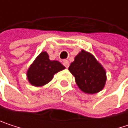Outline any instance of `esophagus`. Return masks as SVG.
<instances>
[{
  "label": "esophagus",
  "instance_id": "obj_1",
  "mask_svg": "<svg viewBox=\"0 0 128 128\" xmlns=\"http://www.w3.org/2000/svg\"><path fill=\"white\" fill-rule=\"evenodd\" d=\"M63 65H64L66 68H68L69 66H70V63H69V62L67 60H64L63 61Z\"/></svg>",
  "mask_w": 128,
  "mask_h": 128
}]
</instances>
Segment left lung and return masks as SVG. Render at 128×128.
Instances as JSON below:
<instances>
[{
  "mask_svg": "<svg viewBox=\"0 0 128 128\" xmlns=\"http://www.w3.org/2000/svg\"><path fill=\"white\" fill-rule=\"evenodd\" d=\"M78 87L89 94L101 91L106 82V72L94 56L82 50L69 66Z\"/></svg>",
  "mask_w": 128,
  "mask_h": 128,
  "instance_id": "obj_1",
  "label": "left lung"
}]
</instances>
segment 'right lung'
<instances>
[{"instance_id":"right-lung-1","label":"right lung","mask_w":128,"mask_h":128,"mask_svg":"<svg viewBox=\"0 0 128 128\" xmlns=\"http://www.w3.org/2000/svg\"><path fill=\"white\" fill-rule=\"evenodd\" d=\"M64 68L58 61H50L48 54L42 52L29 68L27 78L33 86H43L50 82L56 72Z\"/></svg>"}]
</instances>
